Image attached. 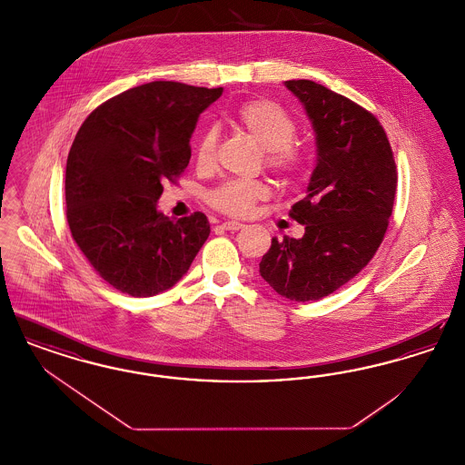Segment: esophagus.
<instances>
[{
    "label": "esophagus",
    "mask_w": 465,
    "mask_h": 465,
    "mask_svg": "<svg viewBox=\"0 0 465 465\" xmlns=\"http://www.w3.org/2000/svg\"><path fill=\"white\" fill-rule=\"evenodd\" d=\"M222 226L228 232H237V230H242L243 228L242 223L239 222H224Z\"/></svg>",
    "instance_id": "obj_1"
}]
</instances>
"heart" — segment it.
Here are the masks:
<instances>
[{
    "mask_svg": "<svg viewBox=\"0 0 465 465\" xmlns=\"http://www.w3.org/2000/svg\"><path fill=\"white\" fill-rule=\"evenodd\" d=\"M235 120L266 150V162L275 173L286 177L302 173L305 155L292 144V139L296 137V124L279 104L268 99H252L239 108ZM216 143V127H209L202 134L197 150L199 165H209L213 162ZM265 197V184L260 181H226L209 193V202L230 216H243L251 211L256 200Z\"/></svg>",
    "mask_w": 465,
    "mask_h": 465,
    "instance_id": "heart-1",
    "label": "heart"
}]
</instances>
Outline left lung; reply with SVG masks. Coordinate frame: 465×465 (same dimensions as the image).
<instances>
[{"mask_svg": "<svg viewBox=\"0 0 465 465\" xmlns=\"http://www.w3.org/2000/svg\"><path fill=\"white\" fill-rule=\"evenodd\" d=\"M315 133V167L291 218L302 239H272L260 275L291 302L321 300L370 263L392 214L398 173L387 134L370 111L310 80H289Z\"/></svg>", "mask_w": 465, "mask_h": 465, "instance_id": "obj_1", "label": "left lung"}]
</instances>
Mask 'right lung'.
<instances>
[{"label":"right lung","mask_w":465,"mask_h":465,"mask_svg":"<svg viewBox=\"0 0 465 465\" xmlns=\"http://www.w3.org/2000/svg\"><path fill=\"white\" fill-rule=\"evenodd\" d=\"M223 89L152 82L90 113L66 163L71 235L94 270L135 298L173 288L211 233L205 214L171 220L156 202L188 167L190 137Z\"/></svg>","instance_id":"obj_1"}]
</instances>
